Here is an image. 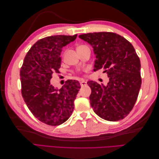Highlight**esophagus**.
Segmentation results:
<instances>
[{"instance_id":"1","label":"esophagus","mask_w":159,"mask_h":159,"mask_svg":"<svg viewBox=\"0 0 159 159\" xmlns=\"http://www.w3.org/2000/svg\"><path fill=\"white\" fill-rule=\"evenodd\" d=\"M80 85H81V86H85V85H87V82L85 81V80H81L80 81Z\"/></svg>"}]
</instances>
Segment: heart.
I'll return each instance as SVG.
<instances>
[{
	"mask_svg": "<svg viewBox=\"0 0 159 159\" xmlns=\"http://www.w3.org/2000/svg\"><path fill=\"white\" fill-rule=\"evenodd\" d=\"M82 46H85L84 45H80L79 46H78V48H80V47H82Z\"/></svg>",
	"mask_w": 159,
	"mask_h": 159,
	"instance_id": "1",
	"label": "heart"
}]
</instances>
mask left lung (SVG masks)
<instances>
[{
	"label": "left lung",
	"instance_id": "obj_1",
	"mask_svg": "<svg viewBox=\"0 0 159 159\" xmlns=\"http://www.w3.org/2000/svg\"><path fill=\"white\" fill-rule=\"evenodd\" d=\"M79 38L92 46L96 59L94 71L103 69L107 85L89 81L93 111L102 119L116 121L126 117L135 104L141 85V63L130 42L112 32L89 33Z\"/></svg>",
	"mask_w": 159,
	"mask_h": 159
}]
</instances>
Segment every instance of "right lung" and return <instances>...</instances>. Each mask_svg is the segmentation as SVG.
Segmentation results:
<instances>
[{
	"instance_id": "obj_1",
	"label": "right lung",
	"mask_w": 159,
	"mask_h": 159,
	"mask_svg": "<svg viewBox=\"0 0 159 159\" xmlns=\"http://www.w3.org/2000/svg\"><path fill=\"white\" fill-rule=\"evenodd\" d=\"M77 35H53L38 40L24 59L20 69L21 92L25 103L37 119L49 126H58L69 119L79 82L67 80L61 89L50 83L61 67V52Z\"/></svg>"
}]
</instances>
